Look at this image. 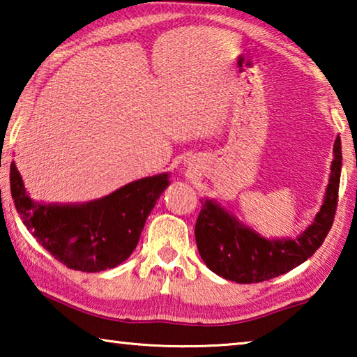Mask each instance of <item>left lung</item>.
<instances>
[{
    "mask_svg": "<svg viewBox=\"0 0 357 357\" xmlns=\"http://www.w3.org/2000/svg\"><path fill=\"white\" fill-rule=\"evenodd\" d=\"M340 172L342 143L340 137H337L321 208L312 225L294 239H266L241 223L219 203L202 202L195 223V239L203 261L217 275L236 283L274 279L304 263L319 249L334 222Z\"/></svg>",
    "mask_w": 357,
    "mask_h": 357,
    "instance_id": "left-lung-1",
    "label": "left lung"
}]
</instances>
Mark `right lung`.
Wrapping results in <instances>:
<instances>
[{
	"mask_svg": "<svg viewBox=\"0 0 357 357\" xmlns=\"http://www.w3.org/2000/svg\"><path fill=\"white\" fill-rule=\"evenodd\" d=\"M167 185L168 173H162L89 203L44 204L28 197L19 170L10 164V193L28 231L59 263L82 273L116 268L132 255Z\"/></svg>",
	"mask_w": 357,
	"mask_h": 357,
	"instance_id": "obj_1",
	"label": "right lung"
}]
</instances>
